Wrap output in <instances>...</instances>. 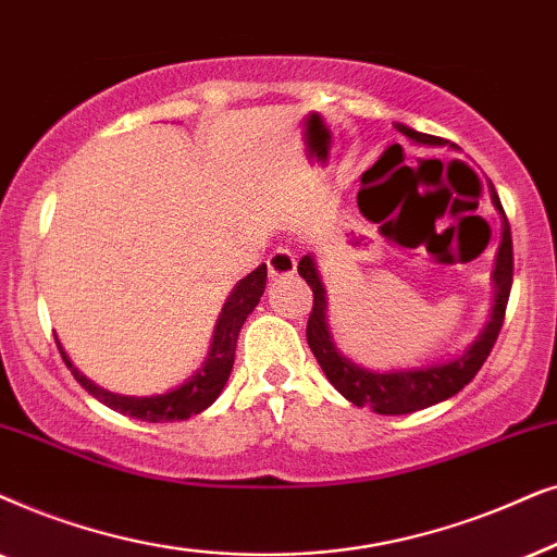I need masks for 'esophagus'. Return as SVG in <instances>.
<instances>
[{
	"label": "esophagus",
	"mask_w": 557,
	"mask_h": 557,
	"mask_svg": "<svg viewBox=\"0 0 557 557\" xmlns=\"http://www.w3.org/2000/svg\"><path fill=\"white\" fill-rule=\"evenodd\" d=\"M267 267H270L272 280H285V277H293L295 270H298V259H295L290 249L280 247L267 257Z\"/></svg>",
	"instance_id": "esophagus-1"
}]
</instances>
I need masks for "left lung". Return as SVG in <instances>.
I'll use <instances>...</instances> for the list:
<instances>
[{
  "label": "left lung",
  "instance_id": "obj_1",
  "mask_svg": "<svg viewBox=\"0 0 557 557\" xmlns=\"http://www.w3.org/2000/svg\"><path fill=\"white\" fill-rule=\"evenodd\" d=\"M399 135H405L412 145L420 147H443L441 137L422 135V132L407 127V124H395ZM399 147V145H397ZM492 188V185H488ZM492 203L494 209L502 213V242L496 249V262L492 272L494 283V306L488 313V321L476 338L471 341V346H466V351L450 356V359L433 361L425 367H410V369H389V372H376V369H367L354 364L351 359H346L338 351V346L333 344V336L329 331V300H325V287L318 272V264L313 255H306L298 262L300 277L306 280L313 290V310L308 318V346L318 364L329 376V382L344 395L348 403L356 407H369V410L380 414H407L425 410L430 405H438L443 399L454 397L469 384L481 367H484L486 356L492 354L494 341L499 336L502 323H504V310H507L509 290H511V270H515V257H511V232L509 221L504 216V209L499 203V196L492 188Z\"/></svg>",
  "mask_w": 557,
  "mask_h": 557
}]
</instances>
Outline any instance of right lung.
<instances>
[{"mask_svg": "<svg viewBox=\"0 0 557 557\" xmlns=\"http://www.w3.org/2000/svg\"><path fill=\"white\" fill-rule=\"evenodd\" d=\"M264 285H267V264H259L255 272H249L247 277L234 285L232 295H228L224 308H221V315L216 321V329H213L211 348H209V356H206L203 367L198 369L196 374H190L181 387L162 392V395L132 397V395H116V392L99 387V384H94L86 374H81L78 369L73 367L69 354L63 351L61 341L58 338L55 341H58V348H61L63 361L71 369V374L76 376L81 387H84L91 397L99 399L101 405L145 422L188 420L193 414L203 412L206 407L216 403L221 389H224V384L234 367L236 338H239V331L244 321H247V315L257 308L259 298H262Z\"/></svg>", "mask_w": 557, "mask_h": 557, "instance_id": "add662e5", "label": "right lung"}]
</instances>
